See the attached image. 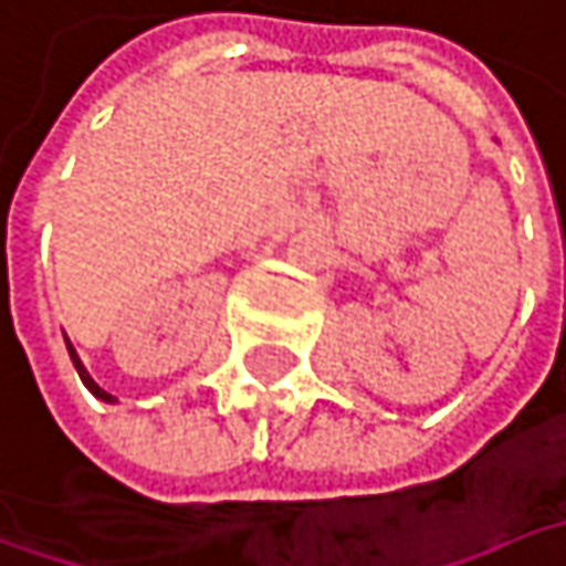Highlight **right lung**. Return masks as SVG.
<instances>
[{
	"label": "right lung",
	"instance_id": "right-lung-1",
	"mask_svg": "<svg viewBox=\"0 0 566 566\" xmlns=\"http://www.w3.org/2000/svg\"><path fill=\"white\" fill-rule=\"evenodd\" d=\"M66 349H70V358H73V365H76V371H80V378H83L85 387H88V390H92V394H95V397H98V400H105V403H115V397H112V394H108V390H102V387H98V384L92 381V375H88V371H85V365H83V361H80V355H76V349H73V346H70V343H66Z\"/></svg>",
	"mask_w": 566,
	"mask_h": 566
}]
</instances>
